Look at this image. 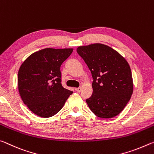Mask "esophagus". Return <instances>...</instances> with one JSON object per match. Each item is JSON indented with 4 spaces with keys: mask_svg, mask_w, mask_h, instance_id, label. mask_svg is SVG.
I'll return each mask as SVG.
<instances>
[{
    "mask_svg": "<svg viewBox=\"0 0 154 154\" xmlns=\"http://www.w3.org/2000/svg\"><path fill=\"white\" fill-rule=\"evenodd\" d=\"M81 89H82L81 87H78V88H75V91H77L78 93H80V91H81Z\"/></svg>",
    "mask_w": 154,
    "mask_h": 154,
    "instance_id": "34e87169",
    "label": "esophagus"
}]
</instances>
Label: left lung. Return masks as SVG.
I'll return each mask as SVG.
<instances>
[{
    "instance_id": "1",
    "label": "left lung",
    "mask_w": 154,
    "mask_h": 154,
    "mask_svg": "<svg viewBox=\"0 0 154 154\" xmlns=\"http://www.w3.org/2000/svg\"><path fill=\"white\" fill-rule=\"evenodd\" d=\"M76 51L91 72L93 94L86 100L100 118L114 117L122 111L133 92L130 67L112 48L102 44L79 46Z\"/></svg>"
}]
</instances>
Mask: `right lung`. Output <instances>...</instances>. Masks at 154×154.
I'll use <instances>...</instances> for the list:
<instances>
[{"mask_svg":"<svg viewBox=\"0 0 154 154\" xmlns=\"http://www.w3.org/2000/svg\"><path fill=\"white\" fill-rule=\"evenodd\" d=\"M72 52V48H45L30 55L21 65L17 74L19 93L34 114L52 117L72 94L62 86L60 70Z\"/></svg>","mask_w":154,"mask_h":154,"instance_id":"right-lung-1","label":"right lung"}]
</instances>
